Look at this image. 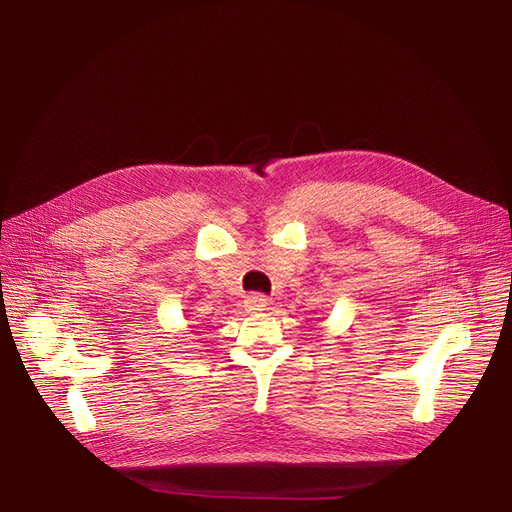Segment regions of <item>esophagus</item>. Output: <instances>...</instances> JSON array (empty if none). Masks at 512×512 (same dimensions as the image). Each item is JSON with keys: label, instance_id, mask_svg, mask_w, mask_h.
Listing matches in <instances>:
<instances>
[{"label": "esophagus", "instance_id": "1", "mask_svg": "<svg viewBox=\"0 0 512 512\" xmlns=\"http://www.w3.org/2000/svg\"><path fill=\"white\" fill-rule=\"evenodd\" d=\"M265 307H267V299L263 297V294H251V297H247V301H245V309L249 313H261V311H265Z\"/></svg>", "mask_w": 512, "mask_h": 512}]
</instances>
